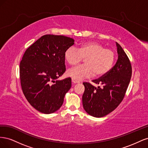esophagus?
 Returning <instances> with one entry per match:
<instances>
[{
    "label": "esophagus",
    "instance_id": "obj_1",
    "mask_svg": "<svg viewBox=\"0 0 148 148\" xmlns=\"http://www.w3.org/2000/svg\"><path fill=\"white\" fill-rule=\"evenodd\" d=\"M71 82H72V83H79V82L78 81V80H77V79H75V78H71Z\"/></svg>",
    "mask_w": 148,
    "mask_h": 148
}]
</instances>
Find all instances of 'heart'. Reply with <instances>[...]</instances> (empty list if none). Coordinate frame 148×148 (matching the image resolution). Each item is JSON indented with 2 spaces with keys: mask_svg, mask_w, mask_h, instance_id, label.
<instances>
[{
  "mask_svg": "<svg viewBox=\"0 0 148 148\" xmlns=\"http://www.w3.org/2000/svg\"><path fill=\"white\" fill-rule=\"evenodd\" d=\"M64 58L71 65H75L85 59L84 65L70 69L69 77L76 79L89 78L95 75L102 77L109 73L115 60V53L96 42H87L80 45L78 49L70 47L65 51Z\"/></svg>",
  "mask_w": 148,
  "mask_h": 148,
  "instance_id": "b5f03b06",
  "label": "heart"
}]
</instances>
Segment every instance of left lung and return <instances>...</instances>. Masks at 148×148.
<instances>
[{
  "instance_id": "8db88e82",
  "label": "left lung",
  "mask_w": 148,
  "mask_h": 148,
  "mask_svg": "<svg viewBox=\"0 0 148 148\" xmlns=\"http://www.w3.org/2000/svg\"><path fill=\"white\" fill-rule=\"evenodd\" d=\"M117 47L118 60L109 73L92 80L102 88L84 82L82 101L86 112L95 117H102L114 110L122 101L131 79L132 68L127 55L120 44Z\"/></svg>"
}]
</instances>
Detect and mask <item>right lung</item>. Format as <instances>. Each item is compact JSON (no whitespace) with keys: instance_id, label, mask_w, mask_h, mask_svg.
Instances as JSON below:
<instances>
[{"instance_id":"1","label":"right lung","mask_w":148,"mask_h":148,"mask_svg":"<svg viewBox=\"0 0 148 148\" xmlns=\"http://www.w3.org/2000/svg\"><path fill=\"white\" fill-rule=\"evenodd\" d=\"M74 39L63 35L46 34L25 52L20 64V78L24 95L35 109L49 114L63 104L71 86V78L56 80L66 70L64 53Z\"/></svg>"}]
</instances>
